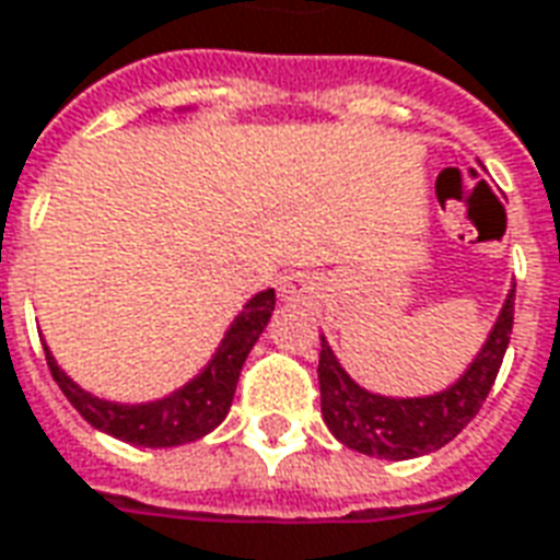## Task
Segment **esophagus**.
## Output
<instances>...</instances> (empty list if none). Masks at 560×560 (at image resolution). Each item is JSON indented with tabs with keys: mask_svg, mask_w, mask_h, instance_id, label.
<instances>
[{
	"mask_svg": "<svg viewBox=\"0 0 560 560\" xmlns=\"http://www.w3.org/2000/svg\"><path fill=\"white\" fill-rule=\"evenodd\" d=\"M315 293L317 284L308 272H291L279 281V296L284 303H312Z\"/></svg>",
	"mask_w": 560,
	"mask_h": 560,
	"instance_id": "esophagus-1",
	"label": "esophagus"
}]
</instances>
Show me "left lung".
I'll use <instances>...</instances> for the list:
<instances>
[{
	"label": "left lung",
	"instance_id": "1",
	"mask_svg": "<svg viewBox=\"0 0 560 560\" xmlns=\"http://www.w3.org/2000/svg\"><path fill=\"white\" fill-rule=\"evenodd\" d=\"M513 300L516 284L510 288L504 308L494 320L489 339L465 369L456 384L434 396L393 399L360 387L332 353L329 341L320 336V413L336 441L357 453L375 458H417L450 444L468 425L489 396L498 369L504 363L510 332H513Z\"/></svg>",
	"mask_w": 560,
	"mask_h": 560
}]
</instances>
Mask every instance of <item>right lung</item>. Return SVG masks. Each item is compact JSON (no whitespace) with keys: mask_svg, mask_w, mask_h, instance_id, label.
I'll return each mask as SVG.
<instances>
[{"mask_svg":"<svg viewBox=\"0 0 560 560\" xmlns=\"http://www.w3.org/2000/svg\"><path fill=\"white\" fill-rule=\"evenodd\" d=\"M272 308H276L272 288L255 293L243 305V312L233 317L231 329L224 332V339L212 353V360L200 369V375L191 377L179 389H173L164 399L140 401V405H119V401L92 396L59 369L47 345H44V353H47L50 375L59 384V389L66 393V399L98 432L114 434L119 441L135 446L191 444L197 438L212 432L215 425H221V420L231 411L245 357L255 348L260 332L267 329Z\"/></svg>","mask_w":560,"mask_h":560,"instance_id":"right-lung-1","label":"right lung"}]
</instances>
